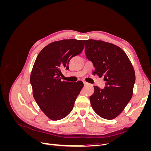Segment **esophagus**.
Wrapping results in <instances>:
<instances>
[{
    "label": "esophagus",
    "instance_id": "1",
    "mask_svg": "<svg viewBox=\"0 0 151 151\" xmlns=\"http://www.w3.org/2000/svg\"><path fill=\"white\" fill-rule=\"evenodd\" d=\"M83 83H84V86H86V85H88L89 84L87 83V82H86V81H83Z\"/></svg>",
    "mask_w": 151,
    "mask_h": 151
}]
</instances>
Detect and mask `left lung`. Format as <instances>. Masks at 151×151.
Wrapping results in <instances>:
<instances>
[{
    "mask_svg": "<svg viewBox=\"0 0 151 151\" xmlns=\"http://www.w3.org/2000/svg\"><path fill=\"white\" fill-rule=\"evenodd\" d=\"M86 58L93 63L94 74L104 77L106 86H94L89 99L93 110L112 120L123 111L133 95L135 74L132 63L119 47L101 40H86Z\"/></svg>",
    "mask_w": 151,
    "mask_h": 151,
    "instance_id": "left-lung-1",
    "label": "left lung"
}]
</instances>
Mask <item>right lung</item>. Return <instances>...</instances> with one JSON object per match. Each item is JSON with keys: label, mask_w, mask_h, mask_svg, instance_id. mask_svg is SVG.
Returning a JSON list of instances; mask_svg holds the SVG:
<instances>
[{"label": "right lung", "mask_w": 151, "mask_h": 151, "mask_svg": "<svg viewBox=\"0 0 151 151\" xmlns=\"http://www.w3.org/2000/svg\"><path fill=\"white\" fill-rule=\"evenodd\" d=\"M84 40H63L48 44L36 57L30 76L33 97L50 120H59L72 110L84 84L62 81L63 68L68 69L70 59L79 55Z\"/></svg>", "instance_id": "right-lung-1"}]
</instances>
